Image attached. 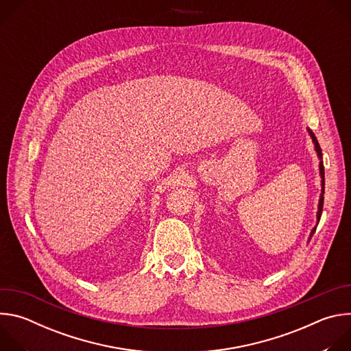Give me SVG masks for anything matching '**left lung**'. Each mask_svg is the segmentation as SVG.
Here are the masks:
<instances>
[{
    "mask_svg": "<svg viewBox=\"0 0 351 351\" xmlns=\"http://www.w3.org/2000/svg\"><path fill=\"white\" fill-rule=\"evenodd\" d=\"M307 132H308V134H310V137H311V140H313V143H314V149H315L317 157H318V160H319V176H321V194H319L318 211H317V225H315V226L311 229V232H310V236H308V241H310V240H311V237H313V234L315 233V229H317V226H318V223H319L321 214H322V207H324V193H325V171H324V164H322V149H321V147H319V144H318V140H317V137H315V134L313 133V130H311V129H308V128H307Z\"/></svg>",
    "mask_w": 351,
    "mask_h": 351,
    "instance_id": "1",
    "label": "left lung"
}]
</instances>
